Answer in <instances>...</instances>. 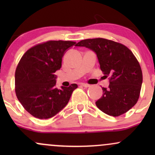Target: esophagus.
<instances>
[{"label": "esophagus", "mask_w": 155, "mask_h": 155, "mask_svg": "<svg viewBox=\"0 0 155 155\" xmlns=\"http://www.w3.org/2000/svg\"><path fill=\"white\" fill-rule=\"evenodd\" d=\"M80 85L82 87H90V84H85V83H81L80 84Z\"/></svg>", "instance_id": "obj_1"}]
</instances>
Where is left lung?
<instances>
[{
    "mask_svg": "<svg viewBox=\"0 0 155 155\" xmlns=\"http://www.w3.org/2000/svg\"><path fill=\"white\" fill-rule=\"evenodd\" d=\"M76 46L95 51L105 78L108 76L110 84L102 87L97 107L113 117L128 111L139 98L143 81L141 68L132 51L122 44L102 38L84 39Z\"/></svg>",
    "mask_w": 155,
    "mask_h": 155,
    "instance_id": "1",
    "label": "left lung"
}]
</instances>
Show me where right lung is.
Listing matches in <instances>:
<instances>
[{
	"mask_svg": "<svg viewBox=\"0 0 155 155\" xmlns=\"http://www.w3.org/2000/svg\"><path fill=\"white\" fill-rule=\"evenodd\" d=\"M76 42L48 41L30 48L22 55L15 71V92L25 109L36 118L49 119L61 111L78 87H56L54 73L62 65V58Z\"/></svg>",
	"mask_w": 155,
	"mask_h": 155,
	"instance_id": "obj_1",
	"label": "right lung"
}]
</instances>
